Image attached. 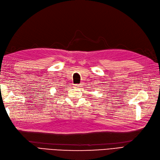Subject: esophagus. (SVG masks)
<instances>
[{
	"label": "esophagus",
	"instance_id": "esophagus-1",
	"mask_svg": "<svg viewBox=\"0 0 160 160\" xmlns=\"http://www.w3.org/2000/svg\"><path fill=\"white\" fill-rule=\"evenodd\" d=\"M80 87H81L80 84H75V85H74V88H80Z\"/></svg>",
	"mask_w": 160,
	"mask_h": 160
}]
</instances>
